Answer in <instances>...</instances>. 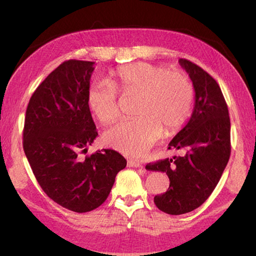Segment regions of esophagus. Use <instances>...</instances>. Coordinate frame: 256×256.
Returning <instances> with one entry per match:
<instances>
[{
  "label": "esophagus",
  "mask_w": 256,
  "mask_h": 256,
  "mask_svg": "<svg viewBox=\"0 0 256 256\" xmlns=\"http://www.w3.org/2000/svg\"><path fill=\"white\" fill-rule=\"evenodd\" d=\"M128 167H142V164L136 162V160H128Z\"/></svg>",
  "instance_id": "obj_1"
}]
</instances>
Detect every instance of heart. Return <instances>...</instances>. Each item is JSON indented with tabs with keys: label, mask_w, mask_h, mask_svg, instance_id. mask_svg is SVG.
Wrapping results in <instances>:
<instances>
[{
	"label": "heart",
	"mask_w": 256,
	"mask_h": 256,
	"mask_svg": "<svg viewBox=\"0 0 256 256\" xmlns=\"http://www.w3.org/2000/svg\"><path fill=\"white\" fill-rule=\"evenodd\" d=\"M118 92L136 96L134 114L138 118L120 120L105 133V142L130 157H141L162 136L175 133L192 112L196 90L188 76L180 71L138 62L120 66L110 81L89 86L86 104L102 124H110L120 114Z\"/></svg>",
	"instance_id": "b5f03b06"
}]
</instances>
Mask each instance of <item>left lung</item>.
<instances>
[{"instance_id":"obj_1","label":"left lung","mask_w":256,"mask_h":256,"mask_svg":"<svg viewBox=\"0 0 256 256\" xmlns=\"http://www.w3.org/2000/svg\"><path fill=\"white\" fill-rule=\"evenodd\" d=\"M196 90V102L188 123L176 134L168 149L184 154L148 164V170L166 172L170 188L154 201L168 214H183L206 202L230 157V118L219 84L209 73L188 60L180 58Z\"/></svg>"}]
</instances>
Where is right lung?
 <instances>
[{
	"label": "right lung",
	"instance_id": "1",
	"mask_svg": "<svg viewBox=\"0 0 256 256\" xmlns=\"http://www.w3.org/2000/svg\"><path fill=\"white\" fill-rule=\"evenodd\" d=\"M94 64L68 60L50 73L30 98L24 128V150L40 188L79 214L102 206L126 166L112 149L79 158L98 136L86 104Z\"/></svg>",
	"mask_w": 256,
	"mask_h": 256
}]
</instances>
